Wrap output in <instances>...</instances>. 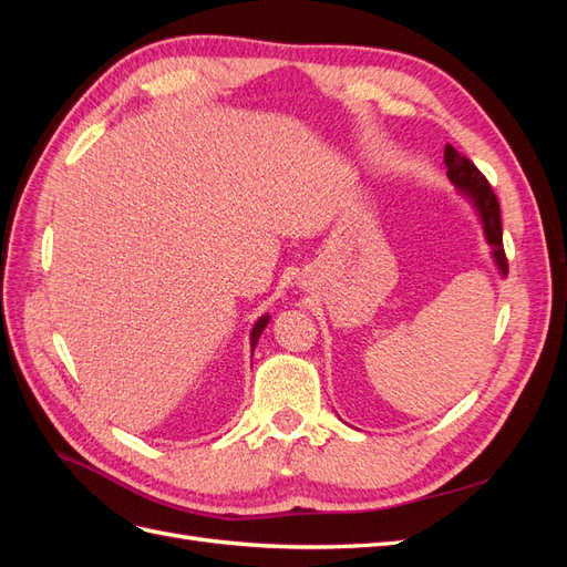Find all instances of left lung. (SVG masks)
<instances>
[{
	"label": "left lung",
	"instance_id": "obj_1",
	"mask_svg": "<svg viewBox=\"0 0 567 567\" xmlns=\"http://www.w3.org/2000/svg\"><path fill=\"white\" fill-rule=\"evenodd\" d=\"M444 165H447V177L461 188V192H466L473 198L480 217H483L485 236H487V244L494 250V260H496V265H499V269L506 274L508 271V260H506V252H504L502 210H499V200H496L487 177L480 173V169L466 156H463V153H458L454 146L444 148Z\"/></svg>",
	"mask_w": 567,
	"mask_h": 567
}]
</instances>
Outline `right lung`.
I'll return each instance as SVG.
<instances>
[{"label":"right lung","mask_w":567,"mask_h":567,"mask_svg":"<svg viewBox=\"0 0 567 567\" xmlns=\"http://www.w3.org/2000/svg\"><path fill=\"white\" fill-rule=\"evenodd\" d=\"M267 321H269V317H262L260 321L255 323V329H252V333H250V346L255 348L257 346V338H260V333L265 331V326H267Z\"/></svg>","instance_id":"add662e5"}]
</instances>
